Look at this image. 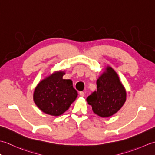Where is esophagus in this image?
Here are the masks:
<instances>
[{
    "label": "esophagus",
    "mask_w": 155,
    "mask_h": 155,
    "mask_svg": "<svg viewBox=\"0 0 155 155\" xmlns=\"http://www.w3.org/2000/svg\"><path fill=\"white\" fill-rule=\"evenodd\" d=\"M79 95L81 97H83L84 96V92H80Z\"/></svg>",
    "instance_id": "esophagus-1"
}]
</instances>
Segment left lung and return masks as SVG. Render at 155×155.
<instances>
[{
    "mask_svg": "<svg viewBox=\"0 0 155 155\" xmlns=\"http://www.w3.org/2000/svg\"><path fill=\"white\" fill-rule=\"evenodd\" d=\"M97 91L87 98L94 113L103 118L119 110L127 98V92L114 69L108 66L97 81Z\"/></svg>",
    "mask_w": 155,
    "mask_h": 155,
    "instance_id": "obj_1",
    "label": "left lung"
}]
</instances>
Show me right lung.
Returning a JSON list of instances; mask_svg holds the SVG:
<instances>
[{
	"label": "right lung",
	"instance_id": "1",
	"mask_svg": "<svg viewBox=\"0 0 155 155\" xmlns=\"http://www.w3.org/2000/svg\"><path fill=\"white\" fill-rule=\"evenodd\" d=\"M64 71H57L36 87L33 99L43 113L57 117L67 111L78 96L70 79H63Z\"/></svg>",
	"mask_w": 155,
	"mask_h": 155
}]
</instances>
